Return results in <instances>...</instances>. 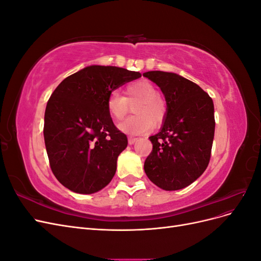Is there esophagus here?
Segmentation results:
<instances>
[{"instance_id": "34e87169", "label": "esophagus", "mask_w": 261, "mask_h": 261, "mask_svg": "<svg viewBox=\"0 0 261 261\" xmlns=\"http://www.w3.org/2000/svg\"><path fill=\"white\" fill-rule=\"evenodd\" d=\"M137 141V138L135 137H128V144L129 145H134Z\"/></svg>"}]
</instances>
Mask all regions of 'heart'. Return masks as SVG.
<instances>
[{
  "label": "heart",
  "instance_id": "heart-1",
  "mask_svg": "<svg viewBox=\"0 0 261 261\" xmlns=\"http://www.w3.org/2000/svg\"><path fill=\"white\" fill-rule=\"evenodd\" d=\"M125 96L113 91L107 99V110L114 121L121 122L134 104L135 115L120 125V129L128 135H141L151 130L154 124H161L167 115V102L158 93L156 87L146 80L134 82L125 87Z\"/></svg>",
  "mask_w": 261,
  "mask_h": 261
}]
</instances>
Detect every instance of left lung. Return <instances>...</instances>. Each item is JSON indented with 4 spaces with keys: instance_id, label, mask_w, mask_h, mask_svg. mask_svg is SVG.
I'll use <instances>...</instances> for the list:
<instances>
[{
    "instance_id": "8db88e82",
    "label": "left lung",
    "mask_w": 261,
    "mask_h": 261,
    "mask_svg": "<svg viewBox=\"0 0 261 261\" xmlns=\"http://www.w3.org/2000/svg\"><path fill=\"white\" fill-rule=\"evenodd\" d=\"M144 76L160 87L168 111L161 130L149 137L152 151L145 161L148 178L164 191H177L207 169L215 137V107L198 85L174 73Z\"/></svg>"
}]
</instances>
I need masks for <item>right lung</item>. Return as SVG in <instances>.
<instances>
[{
  "label": "right lung",
  "instance_id": "obj_1",
  "mask_svg": "<svg viewBox=\"0 0 261 261\" xmlns=\"http://www.w3.org/2000/svg\"><path fill=\"white\" fill-rule=\"evenodd\" d=\"M139 77V72L92 65L55 88L46 103L43 135L50 168L63 186L93 194L111 181L127 137L109 115L107 99Z\"/></svg>",
  "mask_w": 261,
  "mask_h": 261
}]
</instances>
